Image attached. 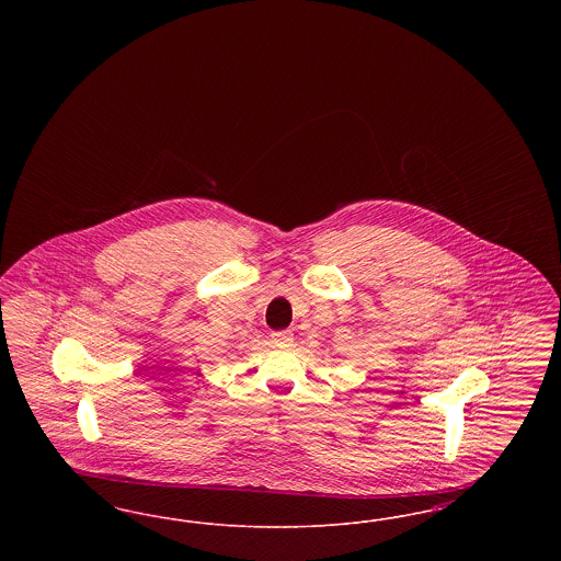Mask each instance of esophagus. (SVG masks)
<instances>
[{"instance_id":"1","label":"esophagus","mask_w":561,"mask_h":561,"mask_svg":"<svg viewBox=\"0 0 561 561\" xmlns=\"http://www.w3.org/2000/svg\"><path fill=\"white\" fill-rule=\"evenodd\" d=\"M294 334L290 330L282 332H271V345L273 347H290L293 345Z\"/></svg>"}]
</instances>
